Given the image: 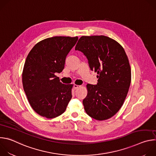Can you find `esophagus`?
<instances>
[{"instance_id": "1", "label": "esophagus", "mask_w": 156, "mask_h": 156, "mask_svg": "<svg viewBox=\"0 0 156 156\" xmlns=\"http://www.w3.org/2000/svg\"><path fill=\"white\" fill-rule=\"evenodd\" d=\"M80 87H81V86H80V85H76V84L73 85V87L75 89V90H78V89L80 88Z\"/></svg>"}]
</instances>
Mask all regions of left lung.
<instances>
[{"label": "left lung", "instance_id": "left-lung-1", "mask_svg": "<svg viewBox=\"0 0 156 156\" xmlns=\"http://www.w3.org/2000/svg\"><path fill=\"white\" fill-rule=\"evenodd\" d=\"M87 58L98 78L87 84L83 104L86 114L98 120L113 117L122 106L131 83V69L125 50L119 43L105 36H81L75 46Z\"/></svg>", "mask_w": 156, "mask_h": 156}]
</instances>
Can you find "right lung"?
<instances>
[{"label": "right lung", "mask_w": 156, "mask_h": 156, "mask_svg": "<svg viewBox=\"0 0 156 156\" xmlns=\"http://www.w3.org/2000/svg\"><path fill=\"white\" fill-rule=\"evenodd\" d=\"M78 37L54 36L41 41L28 54L22 74L28 100L35 112L48 119L66 110L72 98V84H64L55 73L64 69L65 59Z\"/></svg>", "instance_id": "1"}]
</instances>
